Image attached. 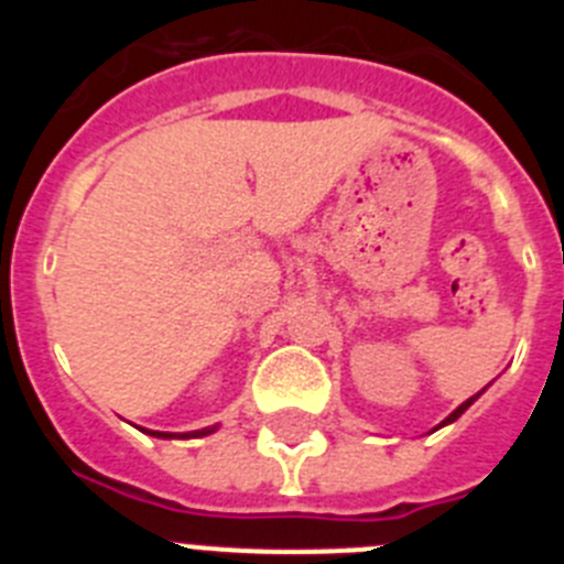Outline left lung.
<instances>
[{
    "mask_svg": "<svg viewBox=\"0 0 564 564\" xmlns=\"http://www.w3.org/2000/svg\"><path fill=\"white\" fill-rule=\"evenodd\" d=\"M477 398H480V392H477V395H475V398H468V401H466V403H460V406H457V410H455V412H452V415H449V417H446V421H443V423H441V426H446V423L457 421V417H460V415H463V412H466V410H468V406H471V403H475V401H477Z\"/></svg>",
    "mask_w": 564,
    "mask_h": 564,
    "instance_id": "obj_1",
    "label": "left lung"
}]
</instances>
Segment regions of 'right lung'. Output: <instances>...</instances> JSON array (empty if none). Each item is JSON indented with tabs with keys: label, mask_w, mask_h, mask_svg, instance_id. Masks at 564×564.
<instances>
[{
	"label": "right lung",
	"mask_w": 564,
	"mask_h": 564,
	"mask_svg": "<svg viewBox=\"0 0 564 564\" xmlns=\"http://www.w3.org/2000/svg\"><path fill=\"white\" fill-rule=\"evenodd\" d=\"M214 426H208V430H200V432H192V435H172V432H149V435L154 437H203V435H212Z\"/></svg>",
	"instance_id": "obj_1"
}]
</instances>
